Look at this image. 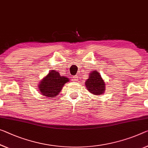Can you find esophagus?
Masks as SVG:
<instances>
[{
	"label": "esophagus",
	"mask_w": 148,
	"mask_h": 148,
	"mask_svg": "<svg viewBox=\"0 0 148 148\" xmlns=\"http://www.w3.org/2000/svg\"><path fill=\"white\" fill-rule=\"evenodd\" d=\"M73 79H74V80L75 81H77V80H78V77H77V76H74L73 77Z\"/></svg>",
	"instance_id": "esophagus-1"
}]
</instances>
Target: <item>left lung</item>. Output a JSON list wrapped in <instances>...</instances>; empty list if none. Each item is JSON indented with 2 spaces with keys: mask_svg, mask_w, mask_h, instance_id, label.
I'll use <instances>...</instances> for the list:
<instances>
[{
  "mask_svg": "<svg viewBox=\"0 0 148 148\" xmlns=\"http://www.w3.org/2000/svg\"><path fill=\"white\" fill-rule=\"evenodd\" d=\"M85 86L88 91L93 95H102L105 90V83L98 71L90 73L89 77L85 81Z\"/></svg>",
  "mask_w": 148,
  "mask_h": 148,
  "instance_id": "left-lung-1",
  "label": "left lung"
}]
</instances>
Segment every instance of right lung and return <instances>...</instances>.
<instances>
[{
	"label": "right lung",
	"instance_id": "1",
	"mask_svg": "<svg viewBox=\"0 0 148 148\" xmlns=\"http://www.w3.org/2000/svg\"><path fill=\"white\" fill-rule=\"evenodd\" d=\"M69 81L67 77L61 76L58 71L52 70L40 81L38 88L45 97L54 98L60 92L65 84Z\"/></svg>",
	"mask_w": 148,
	"mask_h": 148
}]
</instances>
